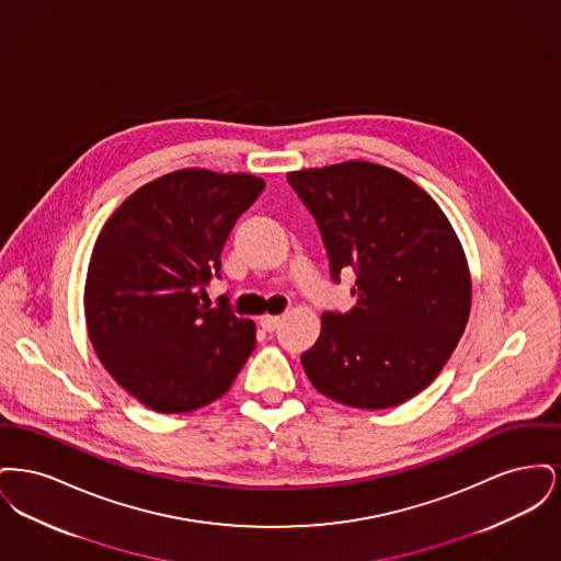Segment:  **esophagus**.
Returning <instances> with one entry per match:
<instances>
[{"mask_svg": "<svg viewBox=\"0 0 561 561\" xmlns=\"http://www.w3.org/2000/svg\"><path fill=\"white\" fill-rule=\"evenodd\" d=\"M259 323H261V328H263V330L273 332V330H277V328H279L282 318H279V316H263V318L259 320Z\"/></svg>", "mask_w": 561, "mask_h": 561, "instance_id": "esophagus-1", "label": "esophagus"}]
</instances>
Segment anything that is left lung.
<instances>
[{
	"instance_id": "obj_1",
	"label": "left lung",
	"mask_w": 561,
	"mask_h": 561,
	"mask_svg": "<svg viewBox=\"0 0 561 561\" xmlns=\"http://www.w3.org/2000/svg\"><path fill=\"white\" fill-rule=\"evenodd\" d=\"M288 183L316 218L332 282L357 277L355 307L325 311L300 355L311 385L364 410L414 398L469 320L471 277L453 225L423 188L370 161L290 172Z\"/></svg>"
}]
</instances>
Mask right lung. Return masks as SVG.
<instances>
[{
  "label": "right lung",
  "mask_w": 561,
  "mask_h": 561,
  "mask_svg": "<svg viewBox=\"0 0 561 561\" xmlns=\"http://www.w3.org/2000/svg\"><path fill=\"white\" fill-rule=\"evenodd\" d=\"M265 181L179 170L134 191L94 243L85 277L88 336L108 374L147 408L183 414L229 391L256 347L254 321L229 298L199 296Z\"/></svg>",
  "instance_id": "add662e5"
}]
</instances>
